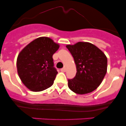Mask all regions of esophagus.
<instances>
[{
    "mask_svg": "<svg viewBox=\"0 0 126 126\" xmlns=\"http://www.w3.org/2000/svg\"><path fill=\"white\" fill-rule=\"evenodd\" d=\"M61 72H65L66 71V67H63V68H62V69H61Z\"/></svg>",
    "mask_w": 126,
    "mask_h": 126,
    "instance_id": "esophagus-1",
    "label": "esophagus"
}]
</instances>
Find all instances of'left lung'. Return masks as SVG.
<instances>
[{"mask_svg": "<svg viewBox=\"0 0 126 126\" xmlns=\"http://www.w3.org/2000/svg\"><path fill=\"white\" fill-rule=\"evenodd\" d=\"M76 65V74L68 79V86L78 94L90 93L97 88L107 70V58L100 49L86 42L67 45Z\"/></svg>", "mask_w": 126, "mask_h": 126, "instance_id": "left-lung-1", "label": "left lung"}]
</instances>
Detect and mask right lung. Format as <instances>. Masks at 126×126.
Returning a JSON list of instances; mask_svg holds the SVG:
<instances>
[{
    "instance_id": "right-lung-1",
    "label": "right lung",
    "mask_w": 126,
    "mask_h": 126,
    "mask_svg": "<svg viewBox=\"0 0 126 126\" xmlns=\"http://www.w3.org/2000/svg\"><path fill=\"white\" fill-rule=\"evenodd\" d=\"M59 45L48 37L32 41L20 52L17 58L18 73L29 89L40 92L50 88L57 74L53 55Z\"/></svg>"
}]
</instances>
